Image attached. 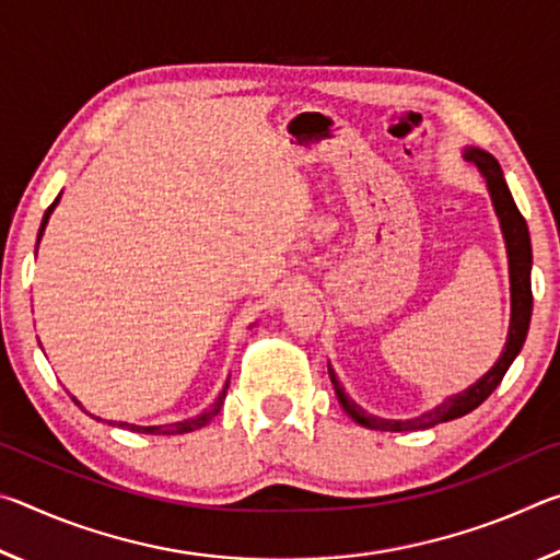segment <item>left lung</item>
<instances>
[{
  "label": "left lung",
  "instance_id": "obj_1",
  "mask_svg": "<svg viewBox=\"0 0 560 560\" xmlns=\"http://www.w3.org/2000/svg\"><path fill=\"white\" fill-rule=\"evenodd\" d=\"M464 158L469 163L477 165V170L485 177L491 205H494V212L499 217V226L501 234H504V244H506V257H509V283H511V320H509V336L504 350L491 371L479 377L477 383L469 385L467 390H462L457 395L444 397L440 405H434L432 410L422 412L412 417V420H385V417L371 415L363 410L355 400H350L348 393L340 385L338 375L334 368L328 363V375L330 383H334V390L340 407H343L346 415L353 417L358 424H363L368 430H381V432H410V430H430L440 422H450L457 420L462 415H469L474 407H479L487 397L497 390V385L501 383V377L506 375L509 365L514 363V358L521 353L524 348V340L528 334V324H530V308H534V296H530V236H528V226L526 220L521 217L518 207L514 202V197L509 192V185L504 179V173L497 163L494 155H489L487 150L481 148H464Z\"/></svg>",
  "mask_w": 560,
  "mask_h": 560
}]
</instances>
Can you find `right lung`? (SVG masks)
I'll list each match as a JSON object with an SVG mask.
<instances>
[{
  "label": "right lung",
  "instance_id": "obj_1",
  "mask_svg": "<svg viewBox=\"0 0 560 560\" xmlns=\"http://www.w3.org/2000/svg\"><path fill=\"white\" fill-rule=\"evenodd\" d=\"M59 200H61V195L56 197V200L51 202L49 210L44 212V220H42V226H39V242H42V236H44L46 224H49V217H51V212H54V207L59 205ZM39 242H36V246H39ZM226 387H230V381L224 383L222 393L217 395V400H214L210 407H207V410H202L200 415H195V417H187V420H179V422H167V424H148V428H143V424H130V422H113V420H106V422H108V424H116V428H122V430L140 432V434H185V432H195V430L205 428V424H210L212 417L222 410V405H224V397H226ZM73 402L79 405L83 412L91 415V412L86 410V407H83L79 400H75V397H73ZM91 417H93V420H101V417H96V415H91Z\"/></svg>",
  "mask_w": 560,
  "mask_h": 560
}]
</instances>
